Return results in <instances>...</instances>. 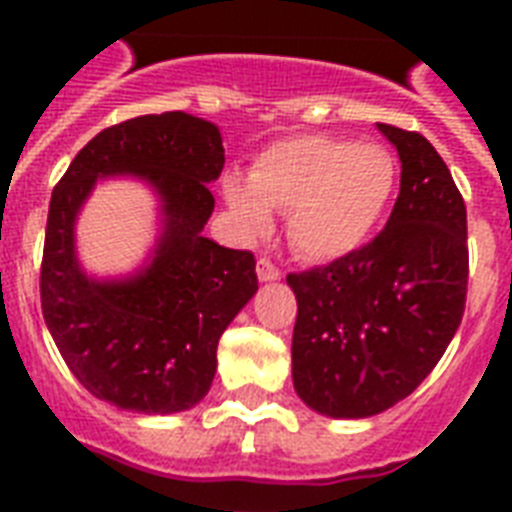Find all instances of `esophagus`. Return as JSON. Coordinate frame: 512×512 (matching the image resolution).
Listing matches in <instances>:
<instances>
[{
	"label": "esophagus",
	"mask_w": 512,
	"mask_h": 512,
	"mask_svg": "<svg viewBox=\"0 0 512 512\" xmlns=\"http://www.w3.org/2000/svg\"><path fill=\"white\" fill-rule=\"evenodd\" d=\"M257 279L260 281L281 279V268L273 263V260H268V257H260V260H257Z\"/></svg>",
	"instance_id": "34e87169"
}]
</instances>
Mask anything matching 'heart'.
Wrapping results in <instances>:
<instances>
[{"label": "heart", "instance_id": "heart-1", "mask_svg": "<svg viewBox=\"0 0 512 512\" xmlns=\"http://www.w3.org/2000/svg\"><path fill=\"white\" fill-rule=\"evenodd\" d=\"M396 188V159L374 143L303 135L273 143L252 177L225 175L223 193L247 233H265L273 207L289 212V239L313 260L361 247Z\"/></svg>", "mask_w": 512, "mask_h": 512}]
</instances>
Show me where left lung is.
<instances>
[{"label":"left lung","instance_id":"8db88e82","mask_svg":"<svg viewBox=\"0 0 512 512\" xmlns=\"http://www.w3.org/2000/svg\"><path fill=\"white\" fill-rule=\"evenodd\" d=\"M377 127L401 159L385 228L335 263L287 276L297 396L348 420L385 412L433 372L468 297V212L452 172L420 132Z\"/></svg>","mask_w":512,"mask_h":512}]
</instances>
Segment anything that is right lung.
<instances>
[{"label": "right lung", "mask_w": 512, "mask_h": 512, "mask_svg": "<svg viewBox=\"0 0 512 512\" xmlns=\"http://www.w3.org/2000/svg\"><path fill=\"white\" fill-rule=\"evenodd\" d=\"M225 164L212 122L183 111L135 116L98 132L50 199L42 313L60 356L92 396L119 409L172 414L207 396L217 342L257 292L255 255L204 236ZM106 174H135L163 199L155 260L130 280L98 282L78 268L73 223Z\"/></svg>", "instance_id": "obj_1"}]
</instances>
